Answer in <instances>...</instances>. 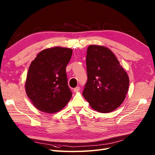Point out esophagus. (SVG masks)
Returning a JSON list of instances; mask_svg holds the SVG:
<instances>
[{"label": "esophagus", "instance_id": "obj_1", "mask_svg": "<svg viewBox=\"0 0 155 155\" xmlns=\"http://www.w3.org/2000/svg\"><path fill=\"white\" fill-rule=\"evenodd\" d=\"M79 91H80V87H76V88H74V91L75 92H79Z\"/></svg>", "mask_w": 155, "mask_h": 155}]
</instances>
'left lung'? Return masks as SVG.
<instances>
[{"instance_id":"8db88e82","label":"left lung","mask_w":155,"mask_h":155,"mask_svg":"<svg viewBox=\"0 0 155 155\" xmlns=\"http://www.w3.org/2000/svg\"><path fill=\"white\" fill-rule=\"evenodd\" d=\"M87 81L83 96L93 109L107 113L117 109L128 92L129 79L112 51L105 46L87 48Z\"/></svg>"}]
</instances>
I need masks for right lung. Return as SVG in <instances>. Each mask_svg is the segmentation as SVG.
Wrapping results in <instances>:
<instances>
[{"mask_svg":"<svg viewBox=\"0 0 155 155\" xmlns=\"http://www.w3.org/2000/svg\"><path fill=\"white\" fill-rule=\"evenodd\" d=\"M72 54L70 48L54 47L41 51L31 63L25 89L37 109L54 113L70 101L72 93L68 85L66 67Z\"/></svg>","mask_w":155,"mask_h":155,"instance_id":"1","label":"right lung"}]
</instances>
